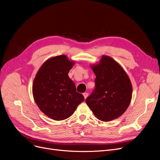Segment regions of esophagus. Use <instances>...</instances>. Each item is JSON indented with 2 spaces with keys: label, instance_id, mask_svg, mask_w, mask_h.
I'll list each match as a JSON object with an SVG mask.
<instances>
[{
  "label": "esophagus",
  "instance_id": "1",
  "mask_svg": "<svg viewBox=\"0 0 160 160\" xmlns=\"http://www.w3.org/2000/svg\"><path fill=\"white\" fill-rule=\"evenodd\" d=\"M88 93L87 92H85V93H83V96H84V98H85V99H86L87 98V97H88Z\"/></svg>",
  "mask_w": 160,
  "mask_h": 160
}]
</instances>
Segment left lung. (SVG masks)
<instances>
[{
	"label": "left lung",
	"instance_id": "obj_1",
	"mask_svg": "<svg viewBox=\"0 0 160 160\" xmlns=\"http://www.w3.org/2000/svg\"><path fill=\"white\" fill-rule=\"evenodd\" d=\"M91 68L96 75L95 89L87 98V104L102 121L118 118L131 101L132 87L129 76L116 60L106 55Z\"/></svg>",
	"mask_w": 160,
	"mask_h": 160
}]
</instances>
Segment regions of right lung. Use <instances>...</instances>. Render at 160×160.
Instances as JSON below:
<instances>
[{
	"instance_id": "add662e5",
	"label": "right lung",
	"mask_w": 160,
	"mask_h": 160,
	"mask_svg": "<svg viewBox=\"0 0 160 160\" xmlns=\"http://www.w3.org/2000/svg\"><path fill=\"white\" fill-rule=\"evenodd\" d=\"M75 63L66 55L52 57L42 63L35 75L33 98L40 110L50 119L68 118L85 100L68 75Z\"/></svg>"
}]
</instances>
